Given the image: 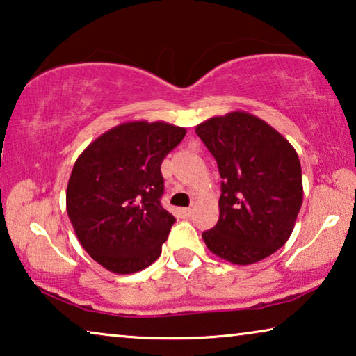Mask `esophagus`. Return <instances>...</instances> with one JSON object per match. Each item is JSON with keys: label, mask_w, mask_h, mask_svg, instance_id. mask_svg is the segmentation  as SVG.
Here are the masks:
<instances>
[{"label": "esophagus", "mask_w": 356, "mask_h": 356, "mask_svg": "<svg viewBox=\"0 0 356 356\" xmlns=\"http://www.w3.org/2000/svg\"><path fill=\"white\" fill-rule=\"evenodd\" d=\"M179 213H181V217H184V218H188V217H191V216H193V209H189V207L179 209Z\"/></svg>", "instance_id": "esophagus-1"}]
</instances>
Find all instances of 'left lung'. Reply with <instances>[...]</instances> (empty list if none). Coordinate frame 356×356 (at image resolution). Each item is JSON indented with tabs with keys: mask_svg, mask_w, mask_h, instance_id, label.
<instances>
[{
	"mask_svg": "<svg viewBox=\"0 0 356 356\" xmlns=\"http://www.w3.org/2000/svg\"><path fill=\"white\" fill-rule=\"evenodd\" d=\"M222 178L217 225L206 246L232 264L248 266L280 250L303 202L298 154L254 115L232 111L196 126Z\"/></svg>",
	"mask_w": 356,
	"mask_h": 356,
	"instance_id": "8db88e82",
	"label": "left lung"
}]
</instances>
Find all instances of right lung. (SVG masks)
<instances>
[{
    "label": "right lung",
    "mask_w": 356,
    "mask_h": 356,
    "mask_svg": "<svg viewBox=\"0 0 356 356\" xmlns=\"http://www.w3.org/2000/svg\"><path fill=\"white\" fill-rule=\"evenodd\" d=\"M186 129L163 121H131L97 138L77 157L66 209L77 240L115 274L157 261L175 217L162 207L160 165Z\"/></svg>",
    "instance_id": "add662e5"
}]
</instances>
